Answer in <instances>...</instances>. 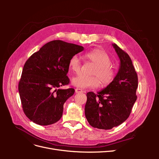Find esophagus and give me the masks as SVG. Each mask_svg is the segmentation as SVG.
Here are the masks:
<instances>
[{
	"instance_id": "obj_1",
	"label": "esophagus",
	"mask_w": 159,
	"mask_h": 159,
	"mask_svg": "<svg viewBox=\"0 0 159 159\" xmlns=\"http://www.w3.org/2000/svg\"><path fill=\"white\" fill-rule=\"evenodd\" d=\"M75 93H83V92H85L84 91H83L82 89H80V88H76V89H75Z\"/></svg>"
}]
</instances>
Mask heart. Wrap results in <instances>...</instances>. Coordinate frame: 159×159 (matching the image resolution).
Masks as SVG:
<instances>
[{"mask_svg": "<svg viewBox=\"0 0 159 159\" xmlns=\"http://www.w3.org/2000/svg\"><path fill=\"white\" fill-rule=\"evenodd\" d=\"M84 57L95 65L91 71V75H77L72 78V85L80 88H98L100 83L102 87H106L113 82L116 75V71L111 66V60L106 52L102 49H94L86 52ZM68 67L74 73L78 74L80 72L81 62L76 55L70 57Z\"/></svg>", "mask_w": 159, "mask_h": 159, "instance_id": "heart-1", "label": "heart"}]
</instances>
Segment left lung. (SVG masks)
Instances as JSON below:
<instances>
[{"label": "left lung", "mask_w": 159, "mask_h": 159, "mask_svg": "<svg viewBox=\"0 0 159 159\" xmlns=\"http://www.w3.org/2000/svg\"><path fill=\"white\" fill-rule=\"evenodd\" d=\"M120 60L119 71L113 82L98 94L87 93L85 115L91 126L111 129L126 121L137 100L138 77L131 57L112 44Z\"/></svg>", "instance_id": "left-lung-1"}]
</instances>
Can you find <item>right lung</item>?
Masks as SVG:
<instances>
[{
    "label": "right lung",
    "instance_id": "obj_1",
    "mask_svg": "<svg viewBox=\"0 0 159 159\" xmlns=\"http://www.w3.org/2000/svg\"><path fill=\"white\" fill-rule=\"evenodd\" d=\"M84 50L79 45L53 40L27 60L18 91L24 112L32 121L48 125L61 119L64 104L75 90L59 88L70 82L67 74L70 57Z\"/></svg>",
    "mask_w": 159,
    "mask_h": 159
}]
</instances>
